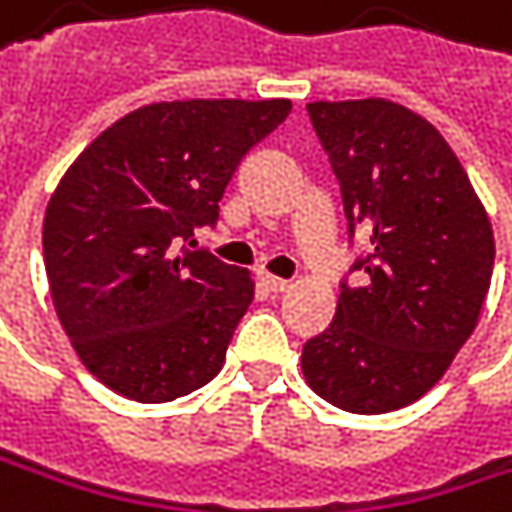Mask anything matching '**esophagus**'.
I'll use <instances>...</instances> for the list:
<instances>
[{"mask_svg":"<svg viewBox=\"0 0 512 512\" xmlns=\"http://www.w3.org/2000/svg\"><path fill=\"white\" fill-rule=\"evenodd\" d=\"M259 283H262L265 289H271V292H283V289L289 286V280L274 277V274H268V271H259Z\"/></svg>","mask_w":512,"mask_h":512,"instance_id":"obj_1","label":"esophagus"}]
</instances>
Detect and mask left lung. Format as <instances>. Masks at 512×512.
Returning a JSON list of instances; mask_svg holds the SVG:
<instances>
[{
    "label": "left lung",
    "instance_id": "8db88e82",
    "mask_svg": "<svg viewBox=\"0 0 512 512\" xmlns=\"http://www.w3.org/2000/svg\"><path fill=\"white\" fill-rule=\"evenodd\" d=\"M350 232H368L362 283L341 286L326 332L301 350L307 386L347 413L419 401L474 335L495 235L443 135L389 99L310 102Z\"/></svg>",
    "mask_w": 512,
    "mask_h": 512
}]
</instances>
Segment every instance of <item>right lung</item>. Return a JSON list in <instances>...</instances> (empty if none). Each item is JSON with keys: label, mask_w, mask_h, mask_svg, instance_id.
Here are the masks:
<instances>
[{"label": "right lung", "mask_w": 512, "mask_h": 512, "mask_svg": "<svg viewBox=\"0 0 512 512\" xmlns=\"http://www.w3.org/2000/svg\"><path fill=\"white\" fill-rule=\"evenodd\" d=\"M289 111V99L153 102L56 183L41 232L50 298L78 359L117 395L162 404L220 374L253 280L183 241L217 220L238 162Z\"/></svg>", "instance_id": "1"}]
</instances>
